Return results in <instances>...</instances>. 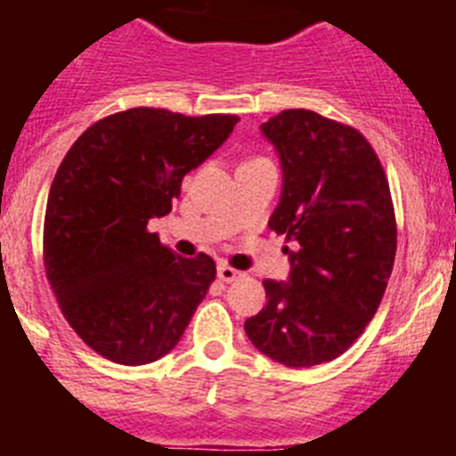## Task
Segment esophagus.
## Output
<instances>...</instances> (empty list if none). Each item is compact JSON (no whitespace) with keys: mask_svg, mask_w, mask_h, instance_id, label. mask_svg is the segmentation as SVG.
<instances>
[{"mask_svg":"<svg viewBox=\"0 0 456 456\" xmlns=\"http://www.w3.org/2000/svg\"><path fill=\"white\" fill-rule=\"evenodd\" d=\"M216 276H219V281H224V283H232V281H237V278L241 276V272L232 269L231 265L221 263L219 267H216Z\"/></svg>","mask_w":456,"mask_h":456,"instance_id":"esophagus-1","label":"esophagus"}]
</instances>
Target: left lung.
<instances>
[{
	"mask_svg": "<svg viewBox=\"0 0 456 456\" xmlns=\"http://www.w3.org/2000/svg\"><path fill=\"white\" fill-rule=\"evenodd\" d=\"M283 167L269 228L285 235L288 283L263 281L267 305L244 322L248 340L288 368L347 352L384 299L397 224L388 178L358 130L285 109L263 123Z\"/></svg>",
	"mask_w": 456,
	"mask_h": 456,
	"instance_id": "obj_1",
	"label": "left lung"
}]
</instances>
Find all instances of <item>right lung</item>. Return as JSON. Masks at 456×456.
Segmentation results:
<instances>
[{"mask_svg": "<svg viewBox=\"0 0 456 456\" xmlns=\"http://www.w3.org/2000/svg\"><path fill=\"white\" fill-rule=\"evenodd\" d=\"M232 114L136 107L93 123L50 187L43 260L59 308L93 352L146 365L183 338L215 260L180 257L148 231L171 212L183 178L231 136Z\"/></svg>", "mask_w": 456, "mask_h": 456, "instance_id": "1", "label": "right lung"}]
</instances>
